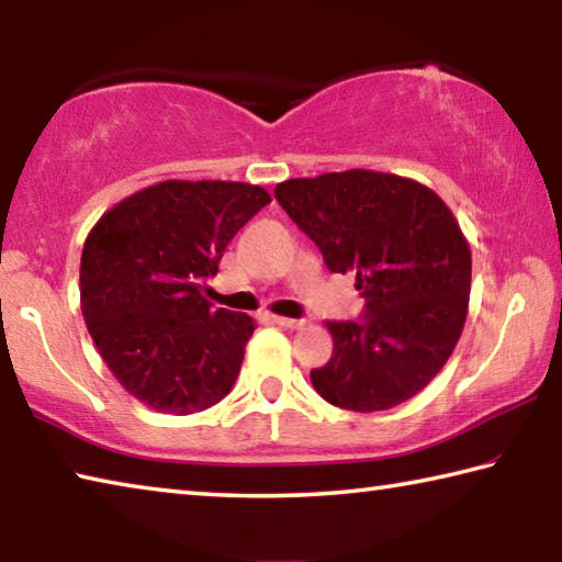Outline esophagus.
<instances>
[{
	"label": "esophagus",
	"instance_id": "34e87169",
	"mask_svg": "<svg viewBox=\"0 0 562 562\" xmlns=\"http://www.w3.org/2000/svg\"><path fill=\"white\" fill-rule=\"evenodd\" d=\"M274 325L280 327H288V329H300L304 327V319H292V317H272Z\"/></svg>",
	"mask_w": 562,
	"mask_h": 562
}]
</instances>
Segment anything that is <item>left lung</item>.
<instances>
[{
    "mask_svg": "<svg viewBox=\"0 0 562 562\" xmlns=\"http://www.w3.org/2000/svg\"><path fill=\"white\" fill-rule=\"evenodd\" d=\"M274 198L331 272H355L361 319L327 322L335 349L310 379L325 402L384 412L422 392L461 337L469 243L439 195L376 170L292 178Z\"/></svg>",
    "mask_w": 562,
    "mask_h": 562,
    "instance_id": "8db88e82",
    "label": "left lung"
}]
</instances>
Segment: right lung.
<instances>
[{
  "mask_svg": "<svg viewBox=\"0 0 562 562\" xmlns=\"http://www.w3.org/2000/svg\"><path fill=\"white\" fill-rule=\"evenodd\" d=\"M272 201L260 186L164 180L113 205L81 252V312L121 386L164 414L231 392L255 322L205 300L227 243Z\"/></svg>",
  "mask_w": 562,
  "mask_h": 562,
  "instance_id": "right-lung-1",
  "label": "right lung"
}]
</instances>
